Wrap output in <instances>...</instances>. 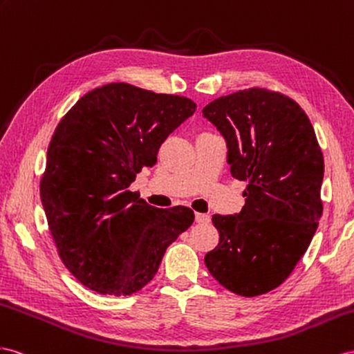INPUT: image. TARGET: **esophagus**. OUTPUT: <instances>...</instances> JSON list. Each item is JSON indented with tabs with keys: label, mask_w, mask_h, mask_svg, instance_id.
Instances as JSON below:
<instances>
[{
	"label": "esophagus",
	"mask_w": 354,
	"mask_h": 354,
	"mask_svg": "<svg viewBox=\"0 0 354 354\" xmlns=\"http://www.w3.org/2000/svg\"><path fill=\"white\" fill-rule=\"evenodd\" d=\"M196 221H197L198 224H206V223H209V221H211V216L207 215V214L196 212Z\"/></svg>",
	"instance_id": "obj_1"
}]
</instances>
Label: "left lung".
Instances as JSON below:
<instances>
[{
	"mask_svg": "<svg viewBox=\"0 0 354 354\" xmlns=\"http://www.w3.org/2000/svg\"><path fill=\"white\" fill-rule=\"evenodd\" d=\"M203 116L227 142L233 178L247 180L236 215H214L211 275L239 296L277 288L305 254L323 212L324 161L313 124L290 97L248 88L214 100Z\"/></svg>",
	"mask_w": 354,
	"mask_h": 354,
	"instance_id": "8db88e82",
	"label": "left lung"
}]
</instances>
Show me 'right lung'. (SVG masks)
<instances>
[{
  "mask_svg": "<svg viewBox=\"0 0 354 354\" xmlns=\"http://www.w3.org/2000/svg\"><path fill=\"white\" fill-rule=\"evenodd\" d=\"M196 107L183 95L116 82L80 97L57 125L40 197L62 263L89 290L136 293L193 224L189 207L158 209L129 187Z\"/></svg>",
  "mask_w": 354,
  "mask_h": 354,
  "instance_id": "1",
  "label": "right lung"
}]
</instances>
